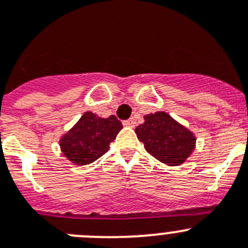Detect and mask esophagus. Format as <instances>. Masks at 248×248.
I'll use <instances>...</instances> for the list:
<instances>
[{"label": "esophagus", "mask_w": 248, "mask_h": 248, "mask_svg": "<svg viewBox=\"0 0 248 248\" xmlns=\"http://www.w3.org/2000/svg\"><path fill=\"white\" fill-rule=\"evenodd\" d=\"M135 124H136V121L133 119H129V120H126V121H124V127H131V128H132V127H135Z\"/></svg>", "instance_id": "obj_1"}]
</instances>
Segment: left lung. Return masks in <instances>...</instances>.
I'll use <instances>...</instances> for the list:
<instances>
[{"label":"left lung","instance_id":"left-lung-1","mask_svg":"<svg viewBox=\"0 0 248 248\" xmlns=\"http://www.w3.org/2000/svg\"><path fill=\"white\" fill-rule=\"evenodd\" d=\"M143 119L135 132L149 155L169 167L180 166L190 157L196 143L190 129L164 111L148 113Z\"/></svg>","mask_w":248,"mask_h":248}]
</instances>
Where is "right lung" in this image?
Listing matches in <instances>:
<instances>
[{
  "instance_id": "right-lung-1",
  "label": "right lung",
  "mask_w": 248,
  "mask_h": 248,
  "mask_svg": "<svg viewBox=\"0 0 248 248\" xmlns=\"http://www.w3.org/2000/svg\"><path fill=\"white\" fill-rule=\"evenodd\" d=\"M122 129V124L111 115L108 119L86 111L79 121L59 140L60 151L75 166H86L99 159Z\"/></svg>"
}]
</instances>
